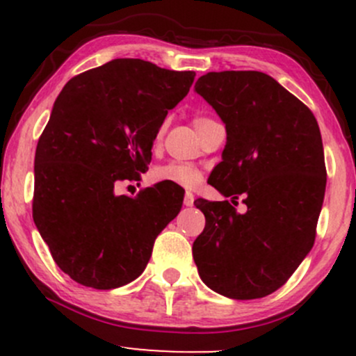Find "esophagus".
Here are the masks:
<instances>
[{"label":"esophagus","instance_id":"1","mask_svg":"<svg viewBox=\"0 0 356 356\" xmlns=\"http://www.w3.org/2000/svg\"><path fill=\"white\" fill-rule=\"evenodd\" d=\"M184 206H187V207L194 206V194L186 192V195H184Z\"/></svg>","mask_w":356,"mask_h":356}]
</instances>
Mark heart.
I'll list each match as a JSON object with an SVG mask.
<instances>
[{
  "instance_id": "1",
  "label": "heart",
  "mask_w": 356,
  "mask_h": 356,
  "mask_svg": "<svg viewBox=\"0 0 356 356\" xmlns=\"http://www.w3.org/2000/svg\"><path fill=\"white\" fill-rule=\"evenodd\" d=\"M211 118L197 115L194 117V127L195 130H201L204 125L209 122ZM162 132H164V127L157 130V136H155V144L161 140ZM204 177V172L199 167L192 165V164H186V162H169V164H162L157 165L152 170V179L154 182H167V184H174V186H181V187H192L199 186Z\"/></svg>"
}]
</instances>
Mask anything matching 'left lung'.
<instances>
[{
  "label": "left lung",
  "mask_w": 356,
  "mask_h": 356,
  "mask_svg": "<svg viewBox=\"0 0 356 356\" xmlns=\"http://www.w3.org/2000/svg\"><path fill=\"white\" fill-rule=\"evenodd\" d=\"M195 92L226 124L209 182L229 201L197 199L206 227L192 244L201 280L232 300L280 289L312 251L326 187L316 118L263 72H211ZM239 195L248 209L234 207Z\"/></svg>",
  "instance_id": "1"
}]
</instances>
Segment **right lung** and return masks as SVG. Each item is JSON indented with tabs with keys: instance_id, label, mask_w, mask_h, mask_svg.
<instances>
[{
	"instance_id": "right-lung-1",
	"label": "right lung",
	"mask_w": 356,
	"mask_h": 356,
	"mask_svg": "<svg viewBox=\"0 0 356 356\" xmlns=\"http://www.w3.org/2000/svg\"><path fill=\"white\" fill-rule=\"evenodd\" d=\"M194 72L117 58L80 73L53 105L35 154L33 220L65 275L95 289L134 281L154 241L179 214L174 186L117 195L140 181L170 108L189 93Z\"/></svg>"
}]
</instances>
